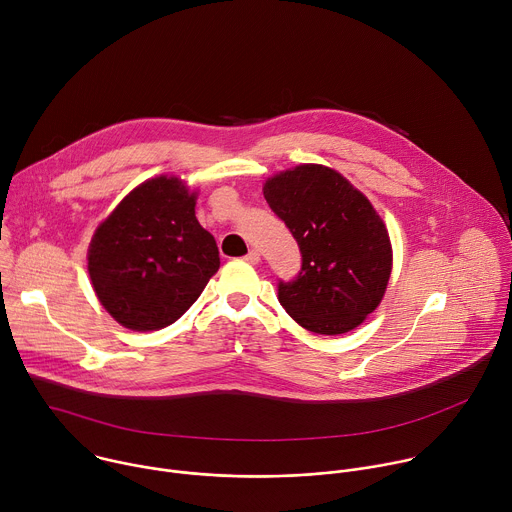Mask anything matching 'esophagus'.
<instances>
[{
	"instance_id": "obj_1",
	"label": "esophagus",
	"mask_w": 512,
	"mask_h": 512,
	"mask_svg": "<svg viewBox=\"0 0 512 512\" xmlns=\"http://www.w3.org/2000/svg\"><path fill=\"white\" fill-rule=\"evenodd\" d=\"M243 259H245L247 263H251V265H257V263H259V259H261V255H259V251H257V249H251Z\"/></svg>"
}]
</instances>
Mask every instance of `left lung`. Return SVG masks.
Returning <instances> with one entry per match:
<instances>
[{"mask_svg":"<svg viewBox=\"0 0 512 512\" xmlns=\"http://www.w3.org/2000/svg\"><path fill=\"white\" fill-rule=\"evenodd\" d=\"M269 208L298 241L302 269L277 298L302 328L344 334L383 300L393 251L381 216L338 172L302 164L263 186Z\"/></svg>","mask_w":512,"mask_h":512,"instance_id":"left-lung-1","label":"left lung"}]
</instances>
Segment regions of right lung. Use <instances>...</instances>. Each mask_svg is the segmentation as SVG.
<instances>
[{
	"label": "right lung",
	"instance_id": "right-lung-1",
	"mask_svg": "<svg viewBox=\"0 0 512 512\" xmlns=\"http://www.w3.org/2000/svg\"><path fill=\"white\" fill-rule=\"evenodd\" d=\"M196 194L158 176L133 188L89 247V275L103 308L125 328L174 324L221 267L214 237L194 214Z\"/></svg>",
	"mask_w": 512,
	"mask_h": 512
}]
</instances>
